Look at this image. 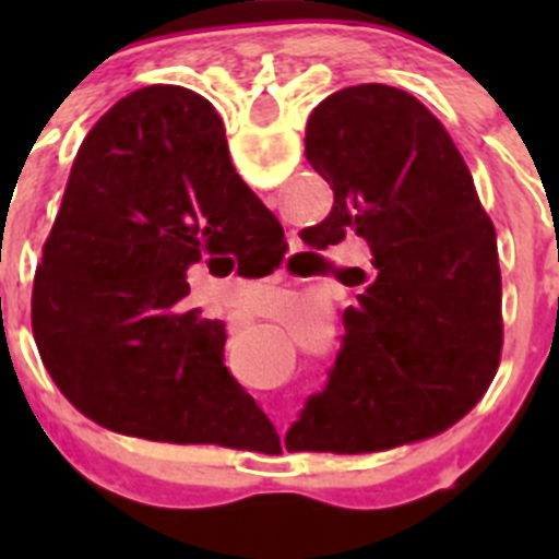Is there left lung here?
Instances as JSON below:
<instances>
[{"mask_svg": "<svg viewBox=\"0 0 559 559\" xmlns=\"http://www.w3.org/2000/svg\"><path fill=\"white\" fill-rule=\"evenodd\" d=\"M305 156L333 190L313 249L358 235L367 269L322 394L285 433L288 451L369 453L451 428L501 360L496 229L451 133L417 97L360 83L313 108Z\"/></svg>", "mask_w": 559, "mask_h": 559, "instance_id": "8db88e82", "label": "left lung"}]
</instances>
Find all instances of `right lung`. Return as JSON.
Returning a JSON list of instances; mask_svg holds the SVG:
<instances>
[{"label": "right lung", "instance_id": "obj_1", "mask_svg": "<svg viewBox=\"0 0 559 559\" xmlns=\"http://www.w3.org/2000/svg\"><path fill=\"white\" fill-rule=\"evenodd\" d=\"M283 226L237 176L224 122L185 86L122 97L86 133L33 283V335L88 419L173 445L274 431L224 367V322L187 308V269L269 265Z\"/></svg>", "mask_w": 559, "mask_h": 559}]
</instances>
